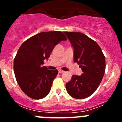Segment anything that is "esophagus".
<instances>
[{"label": "esophagus", "mask_w": 122, "mask_h": 122, "mask_svg": "<svg viewBox=\"0 0 122 122\" xmlns=\"http://www.w3.org/2000/svg\"><path fill=\"white\" fill-rule=\"evenodd\" d=\"M64 72V71H62V70H58V72H59V73H60V74L63 73Z\"/></svg>", "instance_id": "34e87169"}]
</instances>
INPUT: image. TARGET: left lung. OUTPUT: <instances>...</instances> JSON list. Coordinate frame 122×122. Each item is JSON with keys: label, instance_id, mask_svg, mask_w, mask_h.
Instances as JSON below:
<instances>
[{"label": "left lung", "instance_id": "1", "mask_svg": "<svg viewBox=\"0 0 122 122\" xmlns=\"http://www.w3.org/2000/svg\"><path fill=\"white\" fill-rule=\"evenodd\" d=\"M73 47L74 61L81 68V76L73 75L66 85L71 97L83 99L90 96L96 90L104 76L105 57L99 45L81 32H64Z\"/></svg>", "mask_w": 122, "mask_h": 122}]
</instances>
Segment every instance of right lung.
I'll return each mask as SVG.
<instances>
[{
    "mask_svg": "<svg viewBox=\"0 0 122 122\" xmlns=\"http://www.w3.org/2000/svg\"><path fill=\"white\" fill-rule=\"evenodd\" d=\"M60 31L42 32L24 42L14 60L16 79L23 93L34 99L46 97L51 90L52 81L58 73L42 66L55 45L67 41Z\"/></svg>",
    "mask_w": 122,
    "mask_h": 122,
    "instance_id": "obj_1",
    "label": "right lung"
}]
</instances>
